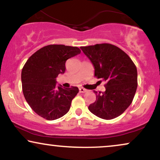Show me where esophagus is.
<instances>
[{
    "mask_svg": "<svg viewBox=\"0 0 160 160\" xmlns=\"http://www.w3.org/2000/svg\"><path fill=\"white\" fill-rule=\"evenodd\" d=\"M87 91H88V90H86L85 88H79V92H86Z\"/></svg>",
    "mask_w": 160,
    "mask_h": 160,
    "instance_id": "obj_1",
    "label": "esophagus"
}]
</instances>
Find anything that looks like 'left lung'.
Wrapping results in <instances>:
<instances>
[{
	"mask_svg": "<svg viewBox=\"0 0 160 160\" xmlns=\"http://www.w3.org/2000/svg\"><path fill=\"white\" fill-rule=\"evenodd\" d=\"M95 69V76L105 82V91H94L96 100L88 109L103 119H112L125 111L137 88V67L121 49L110 44L81 47Z\"/></svg>",
	"mask_w": 160,
	"mask_h": 160,
	"instance_id": "8db88e82",
	"label": "left lung"
}]
</instances>
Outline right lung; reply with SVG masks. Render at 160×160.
<instances>
[{
  "label": "right lung",
  "instance_id": "right-lung-1",
  "mask_svg": "<svg viewBox=\"0 0 160 160\" xmlns=\"http://www.w3.org/2000/svg\"><path fill=\"white\" fill-rule=\"evenodd\" d=\"M80 52L76 47L50 44L36 51L25 63L21 72L23 93L38 116L55 120L69 111L78 88L57 87L56 78L65 72L67 60Z\"/></svg>",
  "mask_w": 160,
  "mask_h": 160
}]
</instances>
